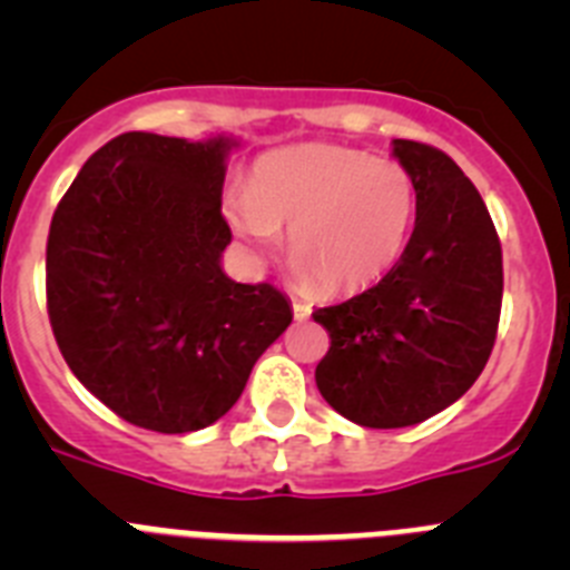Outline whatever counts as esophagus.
<instances>
[{"mask_svg":"<svg viewBox=\"0 0 570 570\" xmlns=\"http://www.w3.org/2000/svg\"><path fill=\"white\" fill-rule=\"evenodd\" d=\"M311 314H314V308H311V305H308V302H299V299H294V316H296V320H308V316Z\"/></svg>","mask_w":570,"mask_h":570,"instance_id":"esophagus-1","label":"esophagus"}]
</instances>
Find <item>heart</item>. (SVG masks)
<instances>
[{
	"label": "heart",
	"instance_id": "heart-1",
	"mask_svg": "<svg viewBox=\"0 0 570 570\" xmlns=\"http://www.w3.org/2000/svg\"><path fill=\"white\" fill-rule=\"evenodd\" d=\"M228 225L254 254L288 256L302 285L328 294L367 288L394 268L416 216V185L394 159L342 145H299L265 154L248 190L225 199Z\"/></svg>",
	"mask_w": 570,
	"mask_h": 570
}]
</instances>
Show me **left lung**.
I'll use <instances>...</instances> for the list:
<instances>
[{
    "label": "left lung",
    "instance_id": "obj_1",
    "mask_svg": "<svg viewBox=\"0 0 570 570\" xmlns=\"http://www.w3.org/2000/svg\"><path fill=\"white\" fill-rule=\"evenodd\" d=\"M391 145L414 176V234L374 288L314 311L331 334L316 387L365 428H407L454 405L491 356L502 308L500 236L480 190L442 150Z\"/></svg>",
    "mask_w": 570,
    "mask_h": 570
}]
</instances>
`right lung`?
Returning a JSON list of instances; mask_svg holds the SVG:
<instances>
[{
    "instance_id": "right-lung-1",
    "label": "right lung",
    "mask_w": 570,
    "mask_h": 570,
    "mask_svg": "<svg viewBox=\"0 0 570 570\" xmlns=\"http://www.w3.org/2000/svg\"><path fill=\"white\" fill-rule=\"evenodd\" d=\"M234 136H116L90 156L48 234V316L79 382L159 434L214 425L294 320L268 285L223 271Z\"/></svg>"
}]
</instances>
